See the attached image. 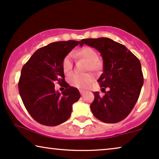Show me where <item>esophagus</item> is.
<instances>
[{
	"mask_svg": "<svg viewBox=\"0 0 159 159\" xmlns=\"http://www.w3.org/2000/svg\"><path fill=\"white\" fill-rule=\"evenodd\" d=\"M80 94H81V96H84V93H86V91L84 90H80Z\"/></svg>",
	"mask_w": 159,
	"mask_h": 159,
	"instance_id": "34e87169",
	"label": "esophagus"
}]
</instances>
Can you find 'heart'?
<instances>
[{
    "label": "heart",
    "mask_w": 159,
    "mask_h": 159,
    "mask_svg": "<svg viewBox=\"0 0 159 159\" xmlns=\"http://www.w3.org/2000/svg\"><path fill=\"white\" fill-rule=\"evenodd\" d=\"M77 56L82 58L87 61V70L91 71H99L103 66V62L101 58H99L97 55V51L90 47H83L80 48L76 52ZM73 68L71 55H68L65 57L62 61V69L65 73H68ZM68 83L71 86L77 87L79 89H84L93 80V76L89 73L86 74H79V73H72L69 75Z\"/></svg>",
    "instance_id": "b5f03b06"
}]
</instances>
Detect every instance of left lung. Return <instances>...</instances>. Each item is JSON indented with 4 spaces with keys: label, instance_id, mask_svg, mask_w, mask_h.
I'll return each instance as SVG.
<instances>
[{
    "label": "left lung",
    "instance_id": "obj_1",
    "mask_svg": "<svg viewBox=\"0 0 159 159\" xmlns=\"http://www.w3.org/2000/svg\"><path fill=\"white\" fill-rule=\"evenodd\" d=\"M84 44L99 51L103 59V73L98 82L105 95L94 92L91 110L105 123L122 121L133 109L143 85L140 60L123 44L109 38L84 39L80 45Z\"/></svg>",
    "mask_w": 159,
    "mask_h": 159
}]
</instances>
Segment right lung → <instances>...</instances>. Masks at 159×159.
<instances>
[{
    "instance_id": "right-lung-1",
    "label": "right lung",
    "mask_w": 159,
    "mask_h": 159,
    "mask_svg": "<svg viewBox=\"0 0 159 159\" xmlns=\"http://www.w3.org/2000/svg\"><path fill=\"white\" fill-rule=\"evenodd\" d=\"M80 42H56L39 48L21 69L19 93L30 115L39 123L56 126L69 119L73 103L80 99L76 88L65 81L62 61ZM56 82L66 87L60 94Z\"/></svg>"
}]
</instances>
